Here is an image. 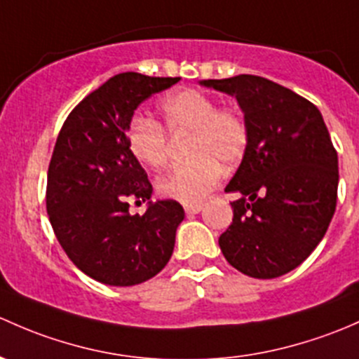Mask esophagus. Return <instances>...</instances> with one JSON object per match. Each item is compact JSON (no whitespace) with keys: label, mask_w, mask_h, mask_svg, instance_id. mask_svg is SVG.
<instances>
[{"label":"esophagus","mask_w":359,"mask_h":359,"mask_svg":"<svg viewBox=\"0 0 359 359\" xmlns=\"http://www.w3.org/2000/svg\"><path fill=\"white\" fill-rule=\"evenodd\" d=\"M202 210V204H191V205H184V212L188 216H194V214H198Z\"/></svg>","instance_id":"1"}]
</instances>
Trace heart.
Returning a JSON list of instances; mask_svg holds the SVG:
<instances>
[{
	"instance_id": "1",
	"label": "heart",
	"mask_w": 359,
	"mask_h": 359,
	"mask_svg": "<svg viewBox=\"0 0 359 359\" xmlns=\"http://www.w3.org/2000/svg\"><path fill=\"white\" fill-rule=\"evenodd\" d=\"M162 125L169 133H190L187 155L190 161L171 169L157 181L162 197L181 204H198L219 183L224 165H233L249 145V128L235 109H217L210 95L198 90H180L158 103ZM133 157L150 169L168 161V136L157 121L135 117L126 131Z\"/></svg>"
}]
</instances>
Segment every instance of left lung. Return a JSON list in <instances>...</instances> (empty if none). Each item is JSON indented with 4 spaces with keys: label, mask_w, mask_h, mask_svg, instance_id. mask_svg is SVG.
<instances>
[{
    "label": "left lung",
    "mask_w": 359,
    "mask_h": 359,
    "mask_svg": "<svg viewBox=\"0 0 359 359\" xmlns=\"http://www.w3.org/2000/svg\"><path fill=\"white\" fill-rule=\"evenodd\" d=\"M235 97L249 145L224 191L233 223L219 236L226 261L252 278L297 268L321 242L337 204L339 161L320 110L259 76L201 81Z\"/></svg>",
    "instance_id": "obj_1"
}]
</instances>
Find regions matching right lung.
Here are the masks:
<instances>
[{
	"label": "right lung",
	"mask_w": 359,
	"mask_h": 359,
	"mask_svg": "<svg viewBox=\"0 0 359 359\" xmlns=\"http://www.w3.org/2000/svg\"><path fill=\"white\" fill-rule=\"evenodd\" d=\"M180 77L124 72L88 95L62 126L48 169L46 210L69 259L97 282L131 287L164 269L184 210L152 202V184L133 157L126 131L140 103ZM129 196L149 201L128 214Z\"/></svg>",
	"instance_id": "1"
}]
</instances>
